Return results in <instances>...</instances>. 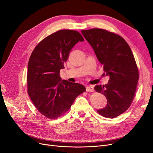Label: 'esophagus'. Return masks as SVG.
<instances>
[{"mask_svg":"<svg viewBox=\"0 0 153 153\" xmlns=\"http://www.w3.org/2000/svg\"><path fill=\"white\" fill-rule=\"evenodd\" d=\"M86 91L87 92H93L94 91V87L92 85H87L86 87Z\"/></svg>","mask_w":153,"mask_h":153,"instance_id":"esophagus-1","label":"esophagus"}]
</instances>
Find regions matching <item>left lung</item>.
Instances as JSON below:
<instances>
[{
	"mask_svg": "<svg viewBox=\"0 0 153 153\" xmlns=\"http://www.w3.org/2000/svg\"><path fill=\"white\" fill-rule=\"evenodd\" d=\"M82 34L103 65L105 75L110 77L107 84L94 87L107 99L106 106L98 112L105 117H116L130 106L139 78L131 50L122 37L104 29L82 30Z\"/></svg>",
	"mask_w": 153,
	"mask_h": 153,
	"instance_id": "left-lung-1",
	"label": "left lung"
}]
</instances>
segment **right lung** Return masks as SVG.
Wrapping results in <instances>:
<instances>
[{
  "label": "right lung",
  "instance_id": "add662e5",
  "mask_svg": "<svg viewBox=\"0 0 153 153\" xmlns=\"http://www.w3.org/2000/svg\"><path fill=\"white\" fill-rule=\"evenodd\" d=\"M84 39L71 30L55 32L43 39L31 53L28 64V94L39 112L49 119L61 116L85 87L60 77L72 48Z\"/></svg>",
  "mask_w": 153,
  "mask_h": 153
}]
</instances>
